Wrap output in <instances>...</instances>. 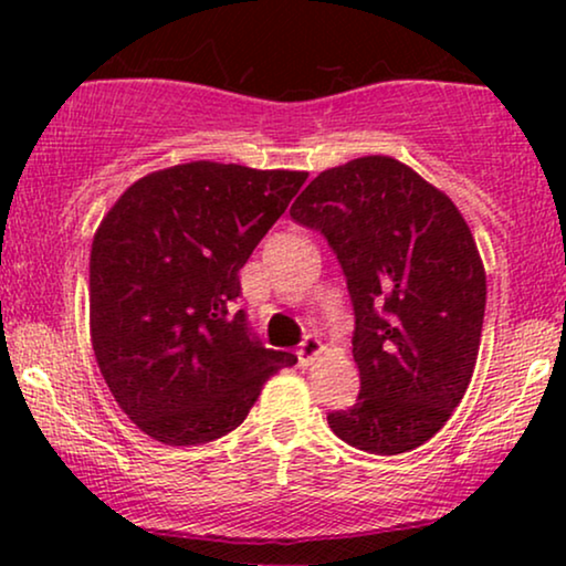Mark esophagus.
<instances>
[{
    "instance_id": "obj_1",
    "label": "esophagus",
    "mask_w": 566,
    "mask_h": 566,
    "mask_svg": "<svg viewBox=\"0 0 566 566\" xmlns=\"http://www.w3.org/2000/svg\"><path fill=\"white\" fill-rule=\"evenodd\" d=\"M322 350H324V345H322V339H316V337H312L308 335L304 343L298 345V360L304 363V366H308V363L312 360H316V355H322Z\"/></svg>"
}]
</instances>
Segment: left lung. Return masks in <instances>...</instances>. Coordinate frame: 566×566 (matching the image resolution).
<instances>
[{
	"instance_id": "1",
	"label": "left lung",
	"mask_w": 566,
	"mask_h": 566,
	"mask_svg": "<svg viewBox=\"0 0 566 566\" xmlns=\"http://www.w3.org/2000/svg\"><path fill=\"white\" fill-rule=\"evenodd\" d=\"M291 219L327 237L355 308L360 394L327 415L332 432L376 455L415 451L461 405L482 343L486 275L467 219L381 154L316 175Z\"/></svg>"
}]
</instances>
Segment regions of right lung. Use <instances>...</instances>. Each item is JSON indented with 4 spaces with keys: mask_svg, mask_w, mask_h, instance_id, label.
I'll list each match as a JSON object with an SVG mask.
<instances>
[{
    "mask_svg": "<svg viewBox=\"0 0 566 566\" xmlns=\"http://www.w3.org/2000/svg\"><path fill=\"white\" fill-rule=\"evenodd\" d=\"M308 172L188 161L136 180L90 252V335L99 374L146 436L198 446L250 415L296 355L247 329L239 270Z\"/></svg>",
    "mask_w": 566,
    "mask_h": 566,
    "instance_id": "add662e5",
    "label": "right lung"
}]
</instances>
